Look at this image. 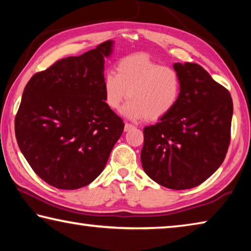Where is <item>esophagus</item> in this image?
<instances>
[{
  "instance_id": "esophagus-1",
  "label": "esophagus",
  "mask_w": 251,
  "mask_h": 251,
  "mask_svg": "<svg viewBox=\"0 0 251 251\" xmlns=\"http://www.w3.org/2000/svg\"><path fill=\"white\" fill-rule=\"evenodd\" d=\"M133 128H135V126H134V125H131V124H129V123H125V127H124V129H125V131H128V130H130V129H133Z\"/></svg>"
}]
</instances>
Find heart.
Instances as JSON below:
<instances>
[{"instance_id": "heart-1", "label": "heart", "mask_w": 251, "mask_h": 251, "mask_svg": "<svg viewBox=\"0 0 251 251\" xmlns=\"http://www.w3.org/2000/svg\"><path fill=\"white\" fill-rule=\"evenodd\" d=\"M182 78L175 67L165 66L147 54H134L122 58L103 79L106 105L117 110L130 101L124 114L133 120L145 117L158 121L168 115L179 101Z\"/></svg>"}]
</instances>
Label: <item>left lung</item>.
<instances>
[{"label":"left lung","mask_w":251,"mask_h":251,"mask_svg":"<svg viewBox=\"0 0 251 251\" xmlns=\"http://www.w3.org/2000/svg\"><path fill=\"white\" fill-rule=\"evenodd\" d=\"M182 78L179 101L144 128L142 165L152 180L182 190L201 185L219 168L230 144L232 100L226 87L195 63H175Z\"/></svg>","instance_id":"left-lung-1"}]
</instances>
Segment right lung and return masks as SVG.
Returning <instances> with one entry per match:
<instances>
[{
    "label": "right lung",
    "instance_id": "obj_1",
    "mask_svg": "<svg viewBox=\"0 0 251 251\" xmlns=\"http://www.w3.org/2000/svg\"><path fill=\"white\" fill-rule=\"evenodd\" d=\"M110 48L112 41H106L79 56L58 59L24 88L16 141L34 173L58 189L91 184L124 130L103 94Z\"/></svg>",
    "mask_w": 251,
    "mask_h": 251
}]
</instances>
